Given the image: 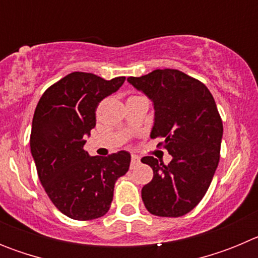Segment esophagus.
<instances>
[{
	"mask_svg": "<svg viewBox=\"0 0 258 258\" xmlns=\"http://www.w3.org/2000/svg\"><path fill=\"white\" fill-rule=\"evenodd\" d=\"M137 164H140V157L137 155H132V166L137 165Z\"/></svg>",
	"mask_w": 258,
	"mask_h": 258,
	"instance_id": "obj_1",
	"label": "esophagus"
}]
</instances>
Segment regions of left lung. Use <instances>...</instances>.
Instances as JSON below:
<instances>
[{
    "mask_svg": "<svg viewBox=\"0 0 258 258\" xmlns=\"http://www.w3.org/2000/svg\"><path fill=\"white\" fill-rule=\"evenodd\" d=\"M127 81L152 101L151 138H164L159 145L172 155L168 165L142 157L154 170L142 188L145 207L155 216L181 217L206 195L220 161L223 126L214 98L199 80L178 70H155Z\"/></svg>",
    "mask_w": 258,
    "mask_h": 258,
    "instance_id": "obj_1",
    "label": "left lung"
}]
</instances>
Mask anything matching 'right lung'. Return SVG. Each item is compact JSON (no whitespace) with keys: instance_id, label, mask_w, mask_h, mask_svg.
Instances as JSON below:
<instances>
[{"instance_id":"obj_1","label":"right lung","mask_w":258,"mask_h":258,"mask_svg":"<svg viewBox=\"0 0 258 258\" xmlns=\"http://www.w3.org/2000/svg\"><path fill=\"white\" fill-rule=\"evenodd\" d=\"M124 81V76L104 80L72 72L47 88L35 109L31 152L38 178L52 204L72 220L104 216L115 182L131 165L126 151L102 157L84 150L85 136L95 126L98 104Z\"/></svg>"}]
</instances>
